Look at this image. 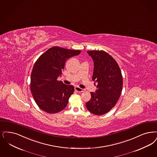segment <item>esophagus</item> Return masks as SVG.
Instances as JSON below:
<instances>
[{"label":"esophagus","mask_w":157,"mask_h":157,"mask_svg":"<svg viewBox=\"0 0 157 157\" xmlns=\"http://www.w3.org/2000/svg\"><path fill=\"white\" fill-rule=\"evenodd\" d=\"M75 90L76 92H83L85 91L84 89L79 88V87H78V86H76V87H75Z\"/></svg>","instance_id":"obj_1"}]
</instances>
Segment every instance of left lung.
Returning a JSON list of instances; mask_svg holds the SVG:
<instances>
[{
	"instance_id": "left-lung-1",
	"label": "left lung",
	"mask_w": 157,
	"mask_h": 157,
	"mask_svg": "<svg viewBox=\"0 0 157 157\" xmlns=\"http://www.w3.org/2000/svg\"><path fill=\"white\" fill-rule=\"evenodd\" d=\"M94 63L92 80L98 84L91 99L86 103L90 113L102 115L109 112L119 99L123 88V76L118 63L104 51H88ZM95 84V83H94Z\"/></svg>"
}]
</instances>
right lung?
Masks as SVG:
<instances>
[{"mask_svg":"<svg viewBox=\"0 0 157 157\" xmlns=\"http://www.w3.org/2000/svg\"><path fill=\"white\" fill-rule=\"evenodd\" d=\"M80 53V50L53 47L40 56L34 63L30 89L38 106L44 112L58 113L67 106L74 87L65 85L57 78L61 75L67 60Z\"/></svg>","mask_w":157,"mask_h":157,"instance_id":"obj_1","label":"right lung"}]
</instances>
